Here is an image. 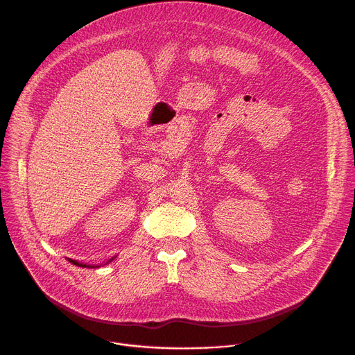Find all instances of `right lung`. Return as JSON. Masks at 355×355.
<instances>
[{"label":"right lung","mask_w":355,"mask_h":355,"mask_svg":"<svg viewBox=\"0 0 355 355\" xmlns=\"http://www.w3.org/2000/svg\"><path fill=\"white\" fill-rule=\"evenodd\" d=\"M112 260H114V259H111L108 263H111ZM69 261H70L71 264H74V266H77V267H83V268H85V267H88V268H89V267H91V268H98V267H99V266H87V264L78 263V261H76V260H69ZM108 263H107V264H108Z\"/></svg>","instance_id":"right-lung-1"}]
</instances>
